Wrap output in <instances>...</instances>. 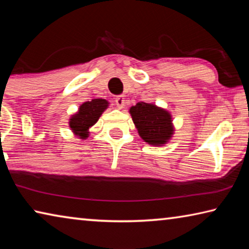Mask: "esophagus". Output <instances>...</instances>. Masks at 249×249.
Segmentation results:
<instances>
[{"mask_svg": "<svg viewBox=\"0 0 249 249\" xmlns=\"http://www.w3.org/2000/svg\"><path fill=\"white\" fill-rule=\"evenodd\" d=\"M115 103L119 108H123L125 104V98L124 95H117L115 98Z\"/></svg>", "mask_w": 249, "mask_h": 249, "instance_id": "34e87169", "label": "esophagus"}]
</instances>
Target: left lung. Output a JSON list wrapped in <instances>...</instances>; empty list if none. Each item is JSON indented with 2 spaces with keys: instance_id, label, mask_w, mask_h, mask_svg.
<instances>
[{
  "instance_id": "1",
  "label": "left lung",
  "mask_w": 249,
  "mask_h": 249,
  "mask_svg": "<svg viewBox=\"0 0 249 249\" xmlns=\"http://www.w3.org/2000/svg\"><path fill=\"white\" fill-rule=\"evenodd\" d=\"M129 113L140 136L150 145L166 144L174 134L171 116L166 109L154 104L138 102L130 107Z\"/></svg>"
}]
</instances>
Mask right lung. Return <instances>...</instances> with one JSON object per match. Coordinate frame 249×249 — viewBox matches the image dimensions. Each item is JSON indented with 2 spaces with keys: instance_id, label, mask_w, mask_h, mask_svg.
I'll return each mask as SVG.
<instances>
[{
  "instance_id": "right-lung-1",
  "label": "right lung",
  "mask_w": 249,
  "mask_h": 249,
  "mask_svg": "<svg viewBox=\"0 0 249 249\" xmlns=\"http://www.w3.org/2000/svg\"><path fill=\"white\" fill-rule=\"evenodd\" d=\"M107 107V101L103 99H94L84 102L80 107L77 114L72 115L70 119L69 124L71 129L81 138H87L89 135L88 129L98 122L99 117Z\"/></svg>"
}]
</instances>
